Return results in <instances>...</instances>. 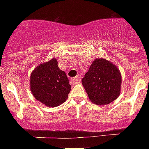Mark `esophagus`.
<instances>
[{
    "instance_id": "34e87169",
    "label": "esophagus",
    "mask_w": 149,
    "mask_h": 149,
    "mask_svg": "<svg viewBox=\"0 0 149 149\" xmlns=\"http://www.w3.org/2000/svg\"><path fill=\"white\" fill-rule=\"evenodd\" d=\"M72 82L73 83V84H77V83H79L80 82V77H74V78L72 79Z\"/></svg>"
}]
</instances>
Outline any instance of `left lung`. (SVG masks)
<instances>
[{"label": "left lung", "mask_w": 149, "mask_h": 149, "mask_svg": "<svg viewBox=\"0 0 149 149\" xmlns=\"http://www.w3.org/2000/svg\"><path fill=\"white\" fill-rule=\"evenodd\" d=\"M122 76L116 65L103 58L96 59L82 79L91 102L97 105L111 103L120 95Z\"/></svg>", "instance_id": "1"}]
</instances>
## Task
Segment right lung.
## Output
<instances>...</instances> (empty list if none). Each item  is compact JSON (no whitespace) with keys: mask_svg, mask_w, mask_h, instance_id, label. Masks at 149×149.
<instances>
[{"mask_svg":"<svg viewBox=\"0 0 149 149\" xmlns=\"http://www.w3.org/2000/svg\"><path fill=\"white\" fill-rule=\"evenodd\" d=\"M30 90L34 98L45 106L54 107L66 101L71 85L55 58L38 65L31 73Z\"/></svg>","mask_w":149,"mask_h":149,"instance_id":"1","label":"right lung"}]
</instances>
